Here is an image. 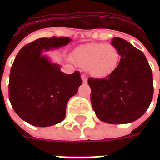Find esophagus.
Masks as SVG:
<instances>
[{"label":"esophagus","mask_w":160,"mask_h":160,"mask_svg":"<svg viewBox=\"0 0 160 160\" xmlns=\"http://www.w3.org/2000/svg\"><path fill=\"white\" fill-rule=\"evenodd\" d=\"M81 79H82L83 84H86V83H87V78L85 77V75H81Z\"/></svg>","instance_id":"obj_1"}]
</instances>
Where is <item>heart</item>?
<instances>
[{
    "label": "heart",
    "instance_id": "obj_1",
    "mask_svg": "<svg viewBox=\"0 0 160 160\" xmlns=\"http://www.w3.org/2000/svg\"><path fill=\"white\" fill-rule=\"evenodd\" d=\"M73 59L94 78L105 77L119 64V54L116 47L104 43L85 44L73 52Z\"/></svg>",
    "mask_w": 160,
    "mask_h": 160
}]
</instances>
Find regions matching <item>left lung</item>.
Masks as SVG:
<instances>
[{"label":"left lung","instance_id":"left-lung-1","mask_svg":"<svg viewBox=\"0 0 160 160\" xmlns=\"http://www.w3.org/2000/svg\"><path fill=\"white\" fill-rule=\"evenodd\" d=\"M120 60L116 69L104 79L88 80L90 100L100 120L108 124L135 121L149 108L154 85L151 68L145 55L124 39L114 37Z\"/></svg>","mask_w":160,"mask_h":160}]
</instances>
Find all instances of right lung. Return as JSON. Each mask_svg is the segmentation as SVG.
<instances>
[{"mask_svg": "<svg viewBox=\"0 0 160 160\" xmlns=\"http://www.w3.org/2000/svg\"><path fill=\"white\" fill-rule=\"evenodd\" d=\"M69 37L40 38L19 51L11 66L9 99L20 118L28 124L48 127L63 121L68 100L82 84L80 74L67 75L43 51L58 49Z\"/></svg>", "mask_w": 160, "mask_h": 160, "instance_id": "obj_1", "label": "right lung"}]
</instances>
